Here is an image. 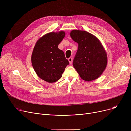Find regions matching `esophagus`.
Segmentation results:
<instances>
[{
	"instance_id": "obj_1",
	"label": "esophagus",
	"mask_w": 131,
	"mask_h": 131,
	"mask_svg": "<svg viewBox=\"0 0 131 131\" xmlns=\"http://www.w3.org/2000/svg\"><path fill=\"white\" fill-rule=\"evenodd\" d=\"M68 61H69L70 64H72V61H73V59H72V58L70 57V58H68Z\"/></svg>"
}]
</instances>
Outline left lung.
Wrapping results in <instances>:
<instances>
[{
	"mask_svg": "<svg viewBox=\"0 0 131 131\" xmlns=\"http://www.w3.org/2000/svg\"><path fill=\"white\" fill-rule=\"evenodd\" d=\"M79 47L73 66L82 80L91 81L99 78L107 67V52L99 39L92 34L80 30L70 32Z\"/></svg>",
	"mask_w": 131,
	"mask_h": 131,
	"instance_id": "1",
	"label": "left lung"
}]
</instances>
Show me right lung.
<instances>
[{
	"instance_id": "obj_1",
	"label": "right lung",
	"mask_w": 131,
	"mask_h": 131,
	"mask_svg": "<svg viewBox=\"0 0 131 131\" xmlns=\"http://www.w3.org/2000/svg\"><path fill=\"white\" fill-rule=\"evenodd\" d=\"M65 36L64 31L45 34L37 41L31 55L34 71L48 83L59 80L69 62L58 46Z\"/></svg>"
}]
</instances>
